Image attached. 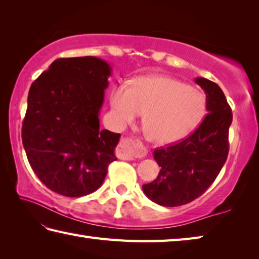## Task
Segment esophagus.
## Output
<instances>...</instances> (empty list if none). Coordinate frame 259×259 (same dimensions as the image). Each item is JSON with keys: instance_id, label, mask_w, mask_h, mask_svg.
Instances as JSON below:
<instances>
[{"instance_id": "esophagus-1", "label": "esophagus", "mask_w": 259, "mask_h": 259, "mask_svg": "<svg viewBox=\"0 0 259 259\" xmlns=\"http://www.w3.org/2000/svg\"><path fill=\"white\" fill-rule=\"evenodd\" d=\"M147 153L146 148L138 139H125L118 149V157L122 160H133L134 158L144 157Z\"/></svg>"}]
</instances>
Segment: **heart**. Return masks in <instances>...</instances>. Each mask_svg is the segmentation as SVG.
<instances>
[{"label":"heart","mask_w":259,"mask_h":259,"mask_svg":"<svg viewBox=\"0 0 259 259\" xmlns=\"http://www.w3.org/2000/svg\"><path fill=\"white\" fill-rule=\"evenodd\" d=\"M110 104L119 124L143 115V132L150 141L168 144L182 140L201 121L206 98L200 91L166 76L140 77L128 88L116 86Z\"/></svg>","instance_id":"heart-1"}]
</instances>
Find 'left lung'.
Returning <instances> with one entry per match:
<instances>
[{
	"instance_id": "8db88e82",
	"label": "left lung",
	"mask_w": 259,
	"mask_h": 259,
	"mask_svg": "<svg viewBox=\"0 0 259 259\" xmlns=\"http://www.w3.org/2000/svg\"><path fill=\"white\" fill-rule=\"evenodd\" d=\"M196 83L205 91L208 113L187 139L153 151L161 169L153 182L142 187L146 196L160 206H182L200 197L228 159L232 110L216 83L202 77Z\"/></svg>"
}]
</instances>
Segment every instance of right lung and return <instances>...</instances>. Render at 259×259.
<instances>
[{
	"label": "right lung",
	"mask_w": 259,
	"mask_h": 259,
	"mask_svg": "<svg viewBox=\"0 0 259 259\" xmlns=\"http://www.w3.org/2000/svg\"><path fill=\"white\" fill-rule=\"evenodd\" d=\"M111 68L95 57L60 58L31 84L21 138L34 173L65 197L101 187L120 134L100 130Z\"/></svg>",
	"instance_id": "1"
}]
</instances>
